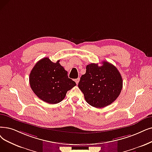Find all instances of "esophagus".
<instances>
[{
	"label": "esophagus",
	"mask_w": 152,
	"mask_h": 152,
	"mask_svg": "<svg viewBox=\"0 0 152 152\" xmlns=\"http://www.w3.org/2000/svg\"><path fill=\"white\" fill-rule=\"evenodd\" d=\"M75 82H76V84H77L79 83V81H80V78H77V79H76V80H75Z\"/></svg>",
	"instance_id": "esophagus-1"
}]
</instances>
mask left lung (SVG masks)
Listing matches in <instances>:
<instances>
[{"mask_svg":"<svg viewBox=\"0 0 152 152\" xmlns=\"http://www.w3.org/2000/svg\"><path fill=\"white\" fill-rule=\"evenodd\" d=\"M122 85V78L117 68L104 61L101 66L95 63L87 65L86 71L81 76L78 87L89 105L102 108L115 101Z\"/></svg>","mask_w":152,"mask_h":152,"instance_id":"1","label":"left lung"}]
</instances>
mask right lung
<instances>
[{
  "label": "right lung",
  "instance_id": "add662e5",
  "mask_svg": "<svg viewBox=\"0 0 152 152\" xmlns=\"http://www.w3.org/2000/svg\"><path fill=\"white\" fill-rule=\"evenodd\" d=\"M30 87L38 98L51 104L60 102L68 91L76 85L68 76V71L60 64L52 62L48 58L38 61L31 69Z\"/></svg>",
  "mask_w": 152,
  "mask_h": 152
}]
</instances>
